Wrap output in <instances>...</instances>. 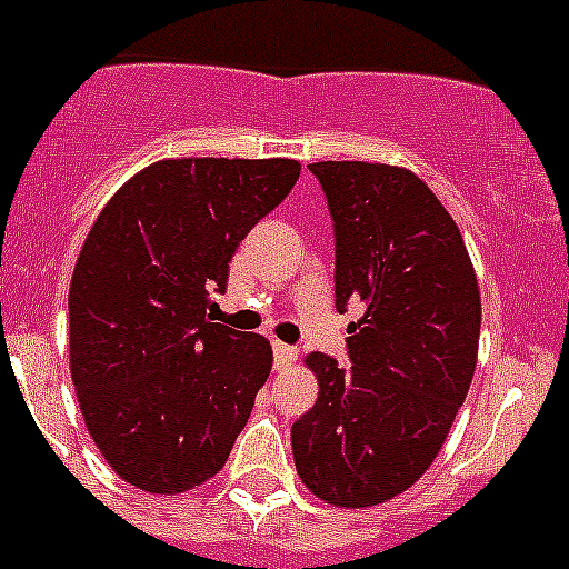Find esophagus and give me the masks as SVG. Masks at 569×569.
Wrapping results in <instances>:
<instances>
[{"label":"esophagus","mask_w":569,"mask_h":569,"mask_svg":"<svg viewBox=\"0 0 569 569\" xmlns=\"http://www.w3.org/2000/svg\"><path fill=\"white\" fill-rule=\"evenodd\" d=\"M297 359V348H291V345H283V342H274V368L283 370V368H291Z\"/></svg>","instance_id":"esophagus-1"}]
</instances>
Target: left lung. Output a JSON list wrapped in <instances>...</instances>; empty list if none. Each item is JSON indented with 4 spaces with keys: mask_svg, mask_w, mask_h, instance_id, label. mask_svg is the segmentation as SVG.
<instances>
[{
    "mask_svg": "<svg viewBox=\"0 0 569 569\" xmlns=\"http://www.w3.org/2000/svg\"><path fill=\"white\" fill-rule=\"evenodd\" d=\"M337 232V309L350 368L315 350L317 401L291 427L300 480L337 508H373L438 458L466 401L480 345V286L458 224L398 164L315 162Z\"/></svg>",
    "mask_w": 569,
    "mask_h": 569,
    "instance_id": "1",
    "label": "left lung"
}]
</instances>
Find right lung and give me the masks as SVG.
Segmentation results:
<instances>
[{"label": "right lung", "instance_id": "1", "mask_svg": "<svg viewBox=\"0 0 569 569\" xmlns=\"http://www.w3.org/2000/svg\"><path fill=\"white\" fill-rule=\"evenodd\" d=\"M297 159H159L94 219L69 283V370L106 463L148 493L224 469L272 373L267 337L212 322L238 243Z\"/></svg>", "mask_w": 569, "mask_h": 569}]
</instances>
